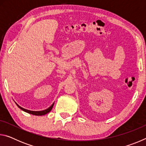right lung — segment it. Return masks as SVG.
Here are the masks:
<instances>
[{"mask_svg": "<svg viewBox=\"0 0 146 146\" xmlns=\"http://www.w3.org/2000/svg\"><path fill=\"white\" fill-rule=\"evenodd\" d=\"M16 104L20 109H21V110L24 111H25V112L28 113H29V114H31V115H36V116H41V115H46V114H47V113H48L49 112H50L51 110H52V108L53 107L54 103L50 106V107H49L48 109H46V110H43V111H31V110H26V109H24L23 108L21 107V106L17 104V103H16Z\"/></svg>", "mask_w": 146, "mask_h": 146, "instance_id": "add662e5", "label": "right lung"}]
</instances>
